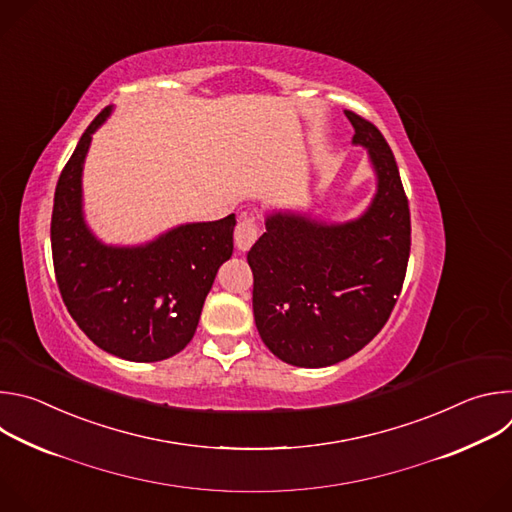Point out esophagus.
<instances>
[{
    "label": "esophagus",
    "instance_id": "1",
    "mask_svg": "<svg viewBox=\"0 0 512 512\" xmlns=\"http://www.w3.org/2000/svg\"><path fill=\"white\" fill-rule=\"evenodd\" d=\"M257 235H259V227L253 218H243V221H239L235 229V243L239 251L251 249V245L257 241Z\"/></svg>",
    "mask_w": 512,
    "mask_h": 512
}]
</instances>
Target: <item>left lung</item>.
<instances>
[{"mask_svg":"<svg viewBox=\"0 0 512 512\" xmlns=\"http://www.w3.org/2000/svg\"><path fill=\"white\" fill-rule=\"evenodd\" d=\"M344 113L377 174L369 208L348 223L271 212L247 255L259 336L294 367H330L367 346L397 304L409 261V202L395 156L371 121Z\"/></svg>","mask_w":512,"mask_h":512,"instance_id":"1","label":"left lung"}]
</instances>
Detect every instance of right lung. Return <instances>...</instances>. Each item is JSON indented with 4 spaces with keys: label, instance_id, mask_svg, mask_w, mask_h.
<instances>
[{
    "label": "right lung",
    "instance_id": "1",
    "mask_svg": "<svg viewBox=\"0 0 512 512\" xmlns=\"http://www.w3.org/2000/svg\"><path fill=\"white\" fill-rule=\"evenodd\" d=\"M105 107L83 133L54 192L50 243L62 302L105 352L131 362L178 354L194 336L216 271L233 255L235 214L180 225L158 239L117 247L85 223L83 166Z\"/></svg>",
    "mask_w": 512,
    "mask_h": 512
}]
</instances>
